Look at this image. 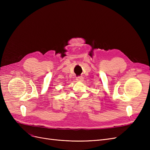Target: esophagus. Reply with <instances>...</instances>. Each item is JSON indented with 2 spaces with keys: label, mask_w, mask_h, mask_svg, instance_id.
<instances>
[{
  "label": "esophagus",
  "mask_w": 150,
  "mask_h": 150,
  "mask_svg": "<svg viewBox=\"0 0 150 150\" xmlns=\"http://www.w3.org/2000/svg\"><path fill=\"white\" fill-rule=\"evenodd\" d=\"M76 80L78 81H83V78H81V77H78V78H76Z\"/></svg>",
  "instance_id": "34e87169"
}]
</instances>
